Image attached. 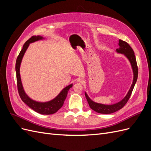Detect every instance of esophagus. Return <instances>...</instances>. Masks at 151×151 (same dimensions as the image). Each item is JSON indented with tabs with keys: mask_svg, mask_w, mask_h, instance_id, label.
Instances as JSON below:
<instances>
[{
	"mask_svg": "<svg viewBox=\"0 0 151 151\" xmlns=\"http://www.w3.org/2000/svg\"><path fill=\"white\" fill-rule=\"evenodd\" d=\"M77 82H78V83H79L83 84L84 83V81L82 78H78V79H77Z\"/></svg>",
	"mask_w": 151,
	"mask_h": 151,
	"instance_id": "obj_1",
	"label": "esophagus"
}]
</instances>
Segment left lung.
Masks as SVG:
<instances>
[{
    "label": "left lung",
    "mask_w": 151,
    "mask_h": 151,
    "mask_svg": "<svg viewBox=\"0 0 151 151\" xmlns=\"http://www.w3.org/2000/svg\"><path fill=\"white\" fill-rule=\"evenodd\" d=\"M119 48L116 50V51L118 53L123 54L124 55L129 59V62H130V64L132 68V70H133L134 74V78L133 82H132V84L131 85L129 91V92L127 94V95L124 97V98L122 99L120 101L118 102L115 104H113L110 105L107 104H103L101 103H98L93 101L91 100L88 95L85 92V96L87 99V101L88 102L90 108L95 111L96 112L101 113V114H110L114 112H116L119 110L121 108H122L125 106V104L127 103L128 100L129 99L131 94L132 93V91L134 89L135 84L137 80L138 77V67L137 65L136 62V58L134 54V52L133 49L131 48L130 45L128 44L127 42L124 41L119 40Z\"/></svg>",
    "instance_id": "left-lung-1"
}]
</instances>
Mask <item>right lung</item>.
I'll list each match as a JSON object with an SVG mask.
<instances>
[{"instance_id":"1","label":"right lung","mask_w":151,"mask_h":151,"mask_svg":"<svg viewBox=\"0 0 151 151\" xmlns=\"http://www.w3.org/2000/svg\"><path fill=\"white\" fill-rule=\"evenodd\" d=\"M45 39L42 36H33L30 38L28 41H26L24 44L22 49L20 52L19 55H18L16 62V78H17V85L18 89V93L20 96L22 101L28 106L31 108L34 111L38 113L42 114V115H51L56 113L59 109L61 108L63 106V103L67 96L68 91L70 88L72 87V84L66 86L63 88L60 93H59L54 99L51 101L47 102H38L35 101V100L30 98L28 95L26 94L24 90L23 86L22 84L21 76H20V66L22 62V59L23 58L24 55L28 49L30 43L37 42L39 40Z\"/></svg>"}]
</instances>
